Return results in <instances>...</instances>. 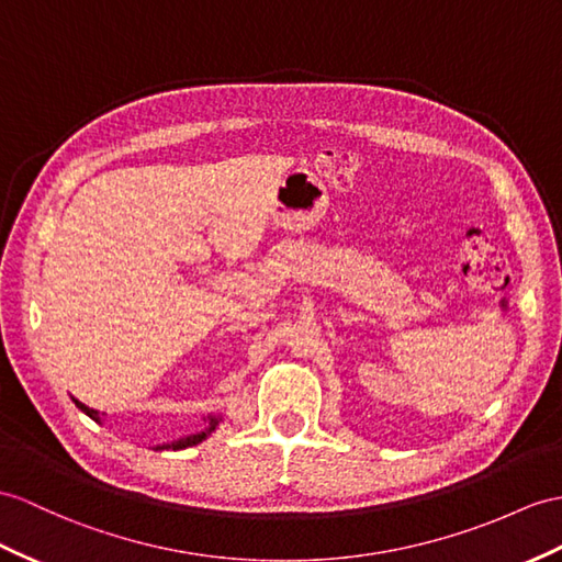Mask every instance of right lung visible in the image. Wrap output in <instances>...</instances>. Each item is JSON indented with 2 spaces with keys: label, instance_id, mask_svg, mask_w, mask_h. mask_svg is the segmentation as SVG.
Listing matches in <instances>:
<instances>
[{
  "label": "right lung",
  "instance_id": "right-lung-1",
  "mask_svg": "<svg viewBox=\"0 0 562 562\" xmlns=\"http://www.w3.org/2000/svg\"><path fill=\"white\" fill-rule=\"evenodd\" d=\"M74 403H76V407H78V409H83V413H86L90 419L100 422V413H98V409H92V407L83 405V403L76 401V398H74ZM218 422H222V417L207 415V424H210L207 429L200 431V434H190V436H183V439H178V441H173V443H161V446H157L155 450H183V448H188V446H198L200 441L207 439V436H210V434L216 429V424H218Z\"/></svg>",
  "mask_w": 562,
  "mask_h": 562
}]
</instances>
